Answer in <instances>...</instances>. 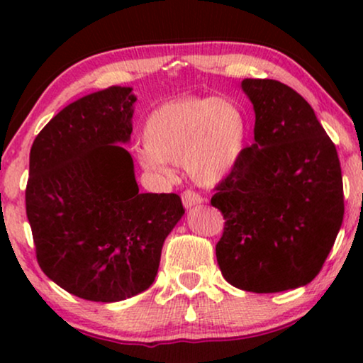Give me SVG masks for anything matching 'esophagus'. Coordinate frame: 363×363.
I'll return each instance as SVG.
<instances>
[{
    "label": "esophagus",
    "instance_id": "1",
    "mask_svg": "<svg viewBox=\"0 0 363 363\" xmlns=\"http://www.w3.org/2000/svg\"><path fill=\"white\" fill-rule=\"evenodd\" d=\"M182 200H183V205H185V208H191V206H196V205H200V203H203V196H200L196 191H193V190H185L182 195Z\"/></svg>",
    "mask_w": 363,
    "mask_h": 363
}]
</instances>
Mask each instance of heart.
Instances as JSON below:
<instances>
[{"label":"heart","instance_id":"obj_1","mask_svg":"<svg viewBox=\"0 0 363 363\" xmlns=\"http://www.w3.org/2000/svg\"><path fill=\"white\" fill-rule=\"evenodd\" d=\"M145 147L138 162L153 175H172L168 162H183L198 183L225 178L241 160L247 140V117L231 99L185 96L167 101L148 113Z\"/></svg>","mask_w":363,"mask_h":363}]
</instances>
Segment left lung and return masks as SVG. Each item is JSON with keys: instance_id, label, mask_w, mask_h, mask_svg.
<instances>
[{"instance_id": "obj_1", "label": "left lung", "mask_w": 363, "mask_h": 363, "mask_svg": "<svg viewBox=\"0 0 363 363\" xmlns=\"http://www.w3.org/2000/svg\"><path fill=\"white\" fill-rule=\"evenodd\" d=\"M255 143L211 198L225 218L221 274L250 292H281L319 274L344 220L334 142L302 96L272 79H245Z\"/></svg>"}]
</instances>
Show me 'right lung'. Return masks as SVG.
I'll list each match as a JSON object with an SVG mask.
<instances>
[{"mask_svg":"<svg viewBox=\"0 0 363 363\" xmlns=\"http://www.w3.org/2000/svg\"><path fill=\"white\" fill-rule=\"evenodd\" d=\"M130 87L64 107L34 138L26 215L44 274L69 294L117 302L152 286L168 233L185 215L177 193H140L130 140Z\"/></svg>","mask_w":363,"mask_h":363,"instance_id":"right-lung-1","label":"right lung"}]
</instances>
